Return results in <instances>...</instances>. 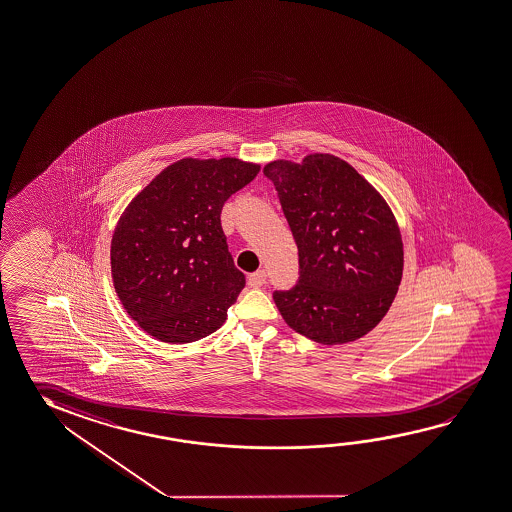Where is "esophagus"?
I'll list each match as a JSON object with an SVG mask.
<instances>
[{"label":"esophagus","mask_w":512,"mask_h":512,"mask_svg":"<svg viewBox=\"0 0 512 512\" xmlns=\"http://www.w3.org/2000/svg\"><path fill=\"white\" fill-rule=\"evenodd\" d=\"M247 283L251 288H261L263 284L267 283V272L265 270H258V272H254L247 279Z\"/></svg>","instance_id":"esophagus-1"}]
</instances>
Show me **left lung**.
Here are the masks:
<instances>
[{
    "mask_svg": "<svg viewBox=\"0 0 512 512\" xmlns=\"http://www.w3.org/2000/svg\"><path fill=\"white\" fill-rule=\"evenodd\" d=\"M299 249V281L274 292L295 333L340 345L370 333L388 313L404 268V245L388 203L338 156L265 165Z\"/></svg>",
    "mask_w": 512,
    "mask_h": 512,
    "instance_id": "left-lung-1",
    "label": "left lung"
}]
</instances>
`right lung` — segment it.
<instances>
[{
  "instance_id": "obj_1",
  "label": "right lung",
  "mask_w": 512,
  "mask_h": 512,
  "mask_svg": "<svg viewBox=\"0 0 512 512\" xmlns=\"http://www.w3.org/2000/svg\"><path fill=\"white\" fill-rule=\"evenodd\" d=\"M238 158H183L128 204L112 236V279L126 313L165 343L215 333L245 286L220 226L231 195L258 176Z\"/></svg>"
}]
</instances>
